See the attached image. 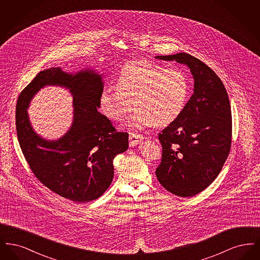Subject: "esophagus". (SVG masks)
Instances as JSON below:
<instances>
[{
  "label": "esophagus",
  "instance_id": "34e87169",
  "mask_svg": "<svg viewBox=\"0 0 260 260\" xmlns=\"http://www.w3.org/2000/svg\"><path fill=\"white\" fill-rule=\"evenodd\" d=\"M128 138H129L131 146H135L141 139H143V136L139 135V134H136V133H129Z\"/></svg>",
  "mask_w": 260,
  "mask_h": 260
}]
</instances>
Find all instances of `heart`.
I'll return each instance as SVG.
<instances>
[{"label": "heart", "mask_w": 260, "mask_h": 260, "mask_svg": "<svg viewBox=\"0 0 260 260\" xmlns=\"http://www.w3.org/2000/svg\"><path fill=\"white\" fill-rule=\"evenodd\" d=\"M190 92L187 75L178 68L165 69L146 60L126 63L117 77V88H105L99 108L110 120L121 121L134 103L128 120L134 128L172 124L184 110Z\"/></svg>", "instance_id": "obj_1"}]
</instances>
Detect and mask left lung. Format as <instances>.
Returning a JSON list of instances; mask_svg holds the SVG:
<instances>
[{"instance_id":"1","label":"left lung","mask_w":260,"mask_h":260,"mask_svg":"<svg viewBox=\"0 0 260 260\" xmlns=\"http://www.w3.org/2000/svg\"><path fill=\"white\" fill-rule=\"evenodd\" d=\"M156 58L186 64L195 81L194 93L181 115L159 134L162 151L156 170L165 189L192 197L212 183L229 155L230 101L219 77L198 58L184 52Z\"/></svg>"}]
</instances>
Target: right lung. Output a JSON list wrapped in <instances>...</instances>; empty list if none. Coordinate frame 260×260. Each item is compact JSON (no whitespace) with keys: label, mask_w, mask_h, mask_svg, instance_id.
<instances>
[{"label":"right lung","mask_w":260,"mask_h":260,"mask_svg":"<svg viewBox=\"0 0 260 260\" xmlns=\"http://www.w3.org/2000/svg\"><path fill=\"white\" fill-rule=\"evenodd\" d=\"M47 84L70 88L75 99L74 124L56 142L39 138L25 111L34 94ZM102 91L100 75L87 70L72 76L54 67L38 73L17 99L16 134L29 168L41 183L73 202L87 203L99 198L113 180L114 158L128 147V134L118 132L111 121L98 111Z\"/></svg>","instance_id":"1"}]
</instances>
